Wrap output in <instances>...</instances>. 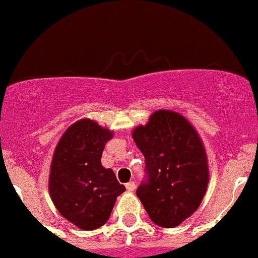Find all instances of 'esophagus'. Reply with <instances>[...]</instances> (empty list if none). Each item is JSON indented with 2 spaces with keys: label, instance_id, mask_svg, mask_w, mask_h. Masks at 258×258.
Returning a JSON list of instances; mask_svg holds the SVG:
<instances>
[{
  "label": "esophagus",
  "instance_id": "obj_1",
  "mask_svg": "<svg viewBox=\"0 0 258 258\" xmlns=\"http://www.w3.org/2000/svg\"><path fill=\"white\" fill-rule=\"evenodd\" d=\"M125 188L129 190V192H133V190H135V183H134V182L126 183Z\"/></svg>",
  "mask_w": 258,
  "mask_h": 258
}]
</instances>
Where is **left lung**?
Masks as SVG:
<instances>
[{"mask_svg": "<svg viewBox=\"0 0 258 258\" xmlns=\"http://www.w3.org/2000/svg\"><path fill=\"white\" fill-rule=\"evenodd\" d=\"M145 158L147 179L137 196L155 224L173 228L197 211L210 179L197 130L183 115L158 110L132 134Z\"/></svg>", "mask_w": 258, "mask_h": 258, "instance_id": "8db88e82", "label": "left lung"}]
</instances>
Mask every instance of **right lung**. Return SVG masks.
<instances>
[{
    "mask_svg": "<svg viewBox=\"0 0 258 258\" xmlns=\"http://www.w3.org/2000/svg\"><path fill=\"white\" fill-rule=\"evenodd\" d=\"M113 132L81 119L69 126L53 152L48 177L51 200L60 215L84 231L106 223L125 187L111 169L101 165Z\"/></svg>",
    "mask_w": 258,
    "mask_h": 258,
    "instance_id": "right-lung-1",
    "label": "right lung"
}]
</instances>
